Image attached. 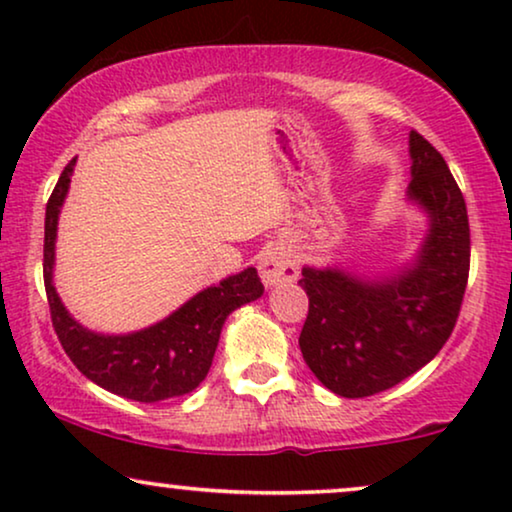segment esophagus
Listing matches in <instances>:
<instances>
[{"label": "esophagus", "instance_id": "obj_1", "mask_svg": "<svg viewBox=\"0 0 512 512\" xmlns=\"http://www.w3.org/2000/svg\"><path fill=\"white\" fill-rule=\"evenodd\" d=\"M258 272H261L265 286L289 284L298 277V261L286 247L272 244L258 258Z\"/></svg>", "mask_w": 512, "mask_h": 512}]
</instances>
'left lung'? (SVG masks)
Listing matches in <instances>:
<instances>
[{
	"mask_svg": "<svg viewBox=\"0 0 512 512\" xmlns=\"http://www.w3.org/2000/svg\"><path fill=\"white\" fill-rule=\"evenodd\" d=\"M410 198L431 216L417 263L387 282L303 270L310 307L300 352L317 380L345 398L387 391L436 356L457 326L471 268V228L445 158L410 132Z\"/></svg>",
	"mask_w": 512,
	"mask_h": 512,
	"instance_id": "8db88e82",
	"label": "left lung"
}]
</instances>
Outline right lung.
<instances>
[{
    "label": "right lung",
    "mask_w": 512,
    "mask_h": 512,
    "mask_svg": "<svg viewBox=\"0 0 512 512\" xmlns=\"http://www.w3.org/2000/svg\"><path fill=\"white\" fill-rule=\"evenodd\" d=\"M74 163L76 158L69 160L48 198L44 226V286L60 345L88 380L111 394L139 403L184 396L207 377L228 314L261 298V277L256 268H247L240 275L223 279L160 324L139 333L97 335L86 331L69 317L53 286L58 214L72 181Z\"/></svg>",
    "instance_id": "1"
}]
</instances>
